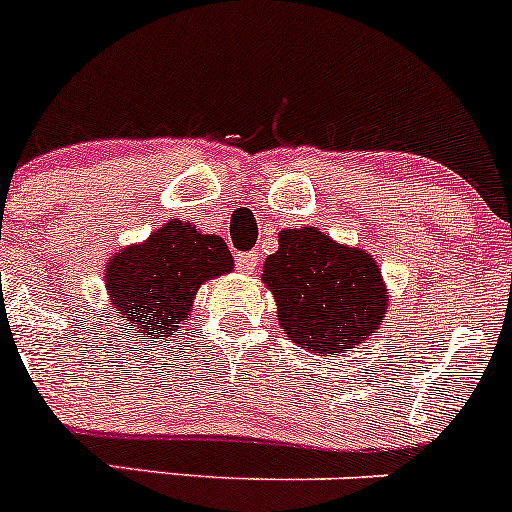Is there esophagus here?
<instances>
[{
  "instance_id": "obj_1",
  "label": "esophagus",
  "mask_w": 512,
  "mask_h": 512,
  "mask_svg": "<svg viewBox=\"0 0 512 512\" xmlns=\"http://www.w3.org/2000/svg\"><path fill=\"white\" fill-rule=\"evenodd\" d=\"M259 256L261 253L259 251H243V253H236V266L241 271H248V274H251L253 269H256V266H259Z\"/></svg>"
}]
</instances>
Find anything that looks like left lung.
<instances>
[{
	"label": "left lung",
	"mask_w": 512,
	"mask_h": 512,
	"mask_svg": "<svg viewBox=\"0 0 512 512\" xmlns=\"http://www.w3.org/2000/svg\"><path fill=\"white\" fill-rule=\"evenodd\" d=\"M279 324L301 349L329 357L372 337L387 309L382 276L369 253L337 246L316 228L279 233L264 264Z\"/></svg>",
	"instance_id": "8db88e82"
}]
</instances>
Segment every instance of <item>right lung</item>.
Returning a JSON list of instances; mask_svg holds the SVG:
<instances>
[{"instance_id": "obj_1", "label": "right lung", "mask_w": 512, "mask_h": 512, "mask_svg": "<svg viewBox=\"0 0 512 512\" xmlns=\"http://www.w3.org/2000/svg\"><path fill=\"white\" fill-rule=\"evenodd\" d=\"M233 259L223 238L196 226L168 221L140 246H130L107 264V294L135 334L170 337L188 319L203 281L228 274Z\"/></svg>"}]
</instances>
